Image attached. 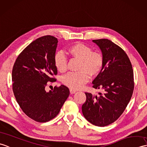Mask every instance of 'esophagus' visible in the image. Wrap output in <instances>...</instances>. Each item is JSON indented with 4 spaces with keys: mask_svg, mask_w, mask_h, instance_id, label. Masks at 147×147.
I'll return each mask as SVG.
<instances>
[{
    "mask_svg": "<svg viewBox=\"0 0 147 147\" xmlns=\"http://www.w3.org/2000/svg\"><path fill=\"white\" fill-rule=\"evenodd\" d=\"M69 91H70V93H71V94H74V93L76 92V90H73V89H70V90H69Z\"/></svg>",
    "mask_w": 147,
    "mask_h": 147,
    "instance_id": "obj_1",
    "label": "esophagus"
}]
</instances>
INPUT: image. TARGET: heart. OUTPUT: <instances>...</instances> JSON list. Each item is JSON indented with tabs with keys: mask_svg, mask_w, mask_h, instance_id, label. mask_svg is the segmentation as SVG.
<instances>
[{
	"mask_svg": "<svg viewBox=\"0 0 147 147\" xmlns=\"http://www.w3.org/2000/svg\"><path fill=\"white\" fill-rule=\"evenodd\" d=\"M71 56L80 60L76 73H69L63 76V83L73 90H80L84 86L91 76H96L103 68L104 59L103 55L87 45L76 42L71 45L67 49ZM54 65L61 73L67 69V59L62 52H58L54 56Z\"/></svg>",
	"mask_w": 147,
	"mask_h": 147,
	"instance_id": "b5f03b06",
	"label": "heart"
}]
</instances>
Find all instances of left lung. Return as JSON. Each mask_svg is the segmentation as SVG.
Returning a JSON list of instances; mask_svg holds the SVG:
<instances>
[{"label": "left lung", "instance_id": "left-lung-1", "mask_svg": "<svg viewBox=\"0 0 147 147\" xmlns=\"http://www.w3.org/2000/svg\"><path fill=\"white\" fill-rule=\"evenodd\" d=\"M93 42L100 47L104 59L101 72L93 81V87L103 93H85L86 102L82 112L86 120L97 127L115 121L125 110L134 88V72L130 61L120 47L107 39Z\"/></svg>", "mask_w": 147, "mask_h": 147}]
</instances>
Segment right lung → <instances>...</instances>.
Returning <instances> with one entry per match:
<instances>
[{"instance_id": "obj_1", "label": "right lung", "mask_w": 147, "mask_h": 147, "mask_svg": "<svg viewBox=\"0 0 147 147\" xmlns=\"http://www.w3.org/2000/svg\"><path fill=\"white\" fill-rule=\"evenodd\" d=\"M57 39L45 36L34 40L23 50L13 64L12 89L20 108L32 120L44 123L55 118L69 96V90L64 85L47 92L48 82L57 70L54 56Z\"/></svg>"}]
</instances>
